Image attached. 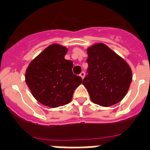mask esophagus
<instances>
[{"instance_id": "1", "label": "esophagus", "mask_w": 150, "mask_h": 150, "mask_svg": "<svg viewBox=\"0 0 150 150\" xmlns=\"http://www.w3.org/2000/svg\"><path fill=\"white\" fill-rule=\"evenodd\" d=\"M79 76L83 79H84V77H85V72H84V71H82V72L80 73Z\"/></svg>"}]
</instances>
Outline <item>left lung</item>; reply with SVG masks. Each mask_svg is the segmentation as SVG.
<instances>
[{
	"label": "left lung",
	"instance_id": "8db88e82",
	"mask_svg": "<svg viewBox=\"0 0 150 150\" xmlns=\"http://www.w3.org/2000/svg\"><path fill=\"white\" fill-rule=\"evenodd\" d=\"M87 75L83 81L90 99L103 107L122 100L132 81V71L127 63L103 43L86 49Z\"/></svg>",
	"mask_w": 150,
	"mask_h": 150
}]
</instances>
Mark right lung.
<instances>
[{"mask_svg": "<svg viewBox=\"0 0 150 150\" xmlns=\"http://www.w3.org/2000/svg\"><path fill=\"white\" fill-rule=\"evenodd\" d=\"M67 50L60 44L50 45L31 60L25 73L32 95L50 108L68 104L83 83L82 78L73 74L72 61L64 59Z\"/></svg>", "mask_w": 150, "mask_h": 150, "instance_id": "obj_1", "label": "right lung"}]
</instances>
